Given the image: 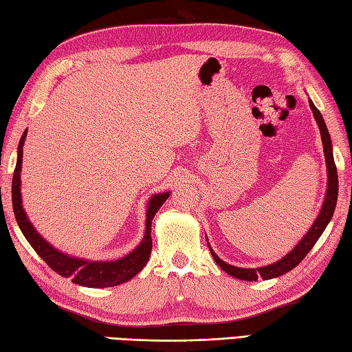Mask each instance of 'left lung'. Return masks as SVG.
<instances>
[{
	"instance_id": "1",
	"label": "left lung",
	"mask_w": 352,
	"mask_h": 352,
	"mask_svg": "<svg viewBox=\"0 0 352 352\" xmlns=\"http://www.w3.org/2000/svg\"><path fill=\"white\" fill-rule=\"evenodd\" d=\"M309 102H310V107L313 110V115H315V119L319 125L320 138H322L324 153H325V159H327V168H328V188H327L324 206H322V208H320L318 219L315 221V223H313L311 228L307 231V234L302 237V241L298 243L286 257H283L281 260L276 261V263H272L269 266L257 267V269H243V267L231 266L216 256L213 250L210 248V245H208V248H210L212 256H213L216 263H218V266H221L223 271H226L228 275L234 276V278L245 280V281H257L258 278L271 280V278H275V276H280L283 274L292 271L295 266L301 263V260L307 256L310 250L315 246L318 239L320 237V234L324 233L325 227L328 226V222H330L331 216L334 213L336 204H338V195H339V180H338V169H336V163L333 159L331 139H330V134H328L327 125L324 122L322 115H320V111L316 109L315 104L311 102V100H309Z\"/></svg>"
}]
</instances>
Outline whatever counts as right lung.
<instances>
[{
    "mask_svg": "<svg viewBox=\"0 0 352 352\" xmlns=\"http://www.w3.org/2000/svg\"><path fill=\"white\" fill-rule=\"evenodd\" d=\"M27 136V131H24L19 140L18 146V160L16 168L13 172L12 180V203H13V213L16 218L18 226L25 236L28 243L33 246V250L39 254L41 258L47 263L52 271L57 272L62 276H68L72 283L80 284V286L86 287H111L118 286L133 278L134 275L140 272L146 261L149 258V254L153 250V239H151V221L154 218L155 212L163 206L164 201L168 199L169 193H160V195H154L149 201L148 210H146V230L145 237L140 242L136 250L130 252L121 260L116 261H89L81 258H74L66 256V254L58 252L57 250L42 239L39 233H36L32 223H30L27 214L22 208L21 203V168H22V145Z\"/></svg>",
    "mask_w": 352,
    "mask_h": 352,
    "instance_id": "obj_1",
    "label": "right lung"
}]
</instances>
